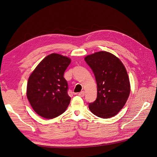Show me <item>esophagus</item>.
Returning <instances> with one entry per match:
<instances>
[{
  "instance_id": "1",
  "label": "esophagus",
  "mask_w": 157,
  "mask_h": 157,
  "mask_svg": "<svg viewBox=\"0 0 157 157\" xmlns=\"http://www.w3.org/2000/svg\"><path fill=\"white\" fill-rule=\"evenodd\" d=\"M78 96H80V97H83L84 96V91H81V92H80L78 94Z\"/></svg>"
}]
</instances>
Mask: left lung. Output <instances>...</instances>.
<instances>
[{"label":"left lung","mask_w":157,"mask_h":157,"mask_svg":"<svg viewBox=\"0 0 157 157\" xmlns=\"http://www.w3.org/2000/svg\"><path fill=\"white\" fill-rule=\"evenodd\" d=\"M95 75L97 97L89 104L95 115L109 118L115 116L126 104L130 93L127 71L116 56L107 52H99L84 59Z\"/></svg>","instance_id":"1"}]
</instances>
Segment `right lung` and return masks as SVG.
<instances>
[{
    "mask_svg": "<svg viewBox=\"0 0 157 157\" xmlns=\"http://www.w3.org/2000/svg\"><path fill=\"white\" fill-rule=\"evenodd\" d=\"M71 59L57 53L44 59L30 75L27 97L31 107L40 117L52 119L66 110L70 103L68 85L64 77Z\"/></svg>",
    "mask_w": 157,
    "mask_h": 157,
    "instance_id": "1",
    "label": "right lung"
}]
</instances>
